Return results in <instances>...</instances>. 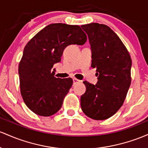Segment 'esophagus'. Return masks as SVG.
I'll return each instance as SVG.
<instances>
[{
  "mask_svg": "<svg viewBox=\"0 0 148 148\" xmlns=\"http://www.w3.org/2000/svg\"><path fill=\"white\" fill-rule=\"evenodd\" d=\"M73 84H77V83L80 82V80H79V79H77L76 78H73Z\"/></svg>",
  "mask_w": 148,
  "mask_h": 148,
  "instance_id": "esophagus-1",
  "label": "esophagus"
}]
</instances>
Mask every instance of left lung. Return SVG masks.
Returning <instances> with one entry per match:
<instances>
[{
    "mask_svg": "<svg viewBox=\"0 0 148 148\" xmlns=\"http://www.w3.org/2000/svg\"><path fill=\"white\" fill-rule=\"evenodd\" d=\"M92 50V67L96 69V84L84 81L86 92L81 108L87 117L103 120L121 108L131 84L132 59L117 35L105 24L82 25Z\"/></svg>",
    "mask_w": 148,
    "mask_h": 148,
    "instance_id": "left-lung-1",
    "label": "left lung"
}]
</instances>
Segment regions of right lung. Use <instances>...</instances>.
<instances>
[{"label": "right lung", "mask_w": 148, "mask_h": 148, "mask_svg": "<svg viewBox=\"0 0 148 148\" xmlns=\"http://www.w3.org/2000/svg\"><path fill=\"white\" fill-rule=\"evenodd\" d=\"M86 40L87 36L79 26L58 23L48 25L27 43L19 75L21 96L32 112L48 117L60 110L73 79L56 78L53 66L60 62L68 45H82Z\"/></svg>", "instance_id": "right-lung-1"}]
</instances>
